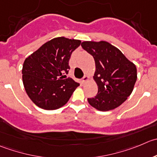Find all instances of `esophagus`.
<instances>
[{
    "mask_svg": "<svg viewBox=\"0 0 157 157\" xmlns=\"http://www.w3.org/2000/svg\"><path fill=\"white\" fill-rule=\"evenodd\" d=\"M88 80H89V76H88V75H85V76H84L83 78H82V84H85V82H88Z\"/></svg>",
    "mask_w": 157,
    "mask_h": 157,
    "instance_id": "esophagus-1",
    "label": "esophagus"
}]
</instances>
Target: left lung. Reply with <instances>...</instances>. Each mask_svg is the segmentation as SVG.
<instances>
[{
	"label": "left lung",
	"instance_id": "8db88e82",
	"mask_svg": "<svg viewBox=\"0 0 157 157\" xmlns=\"http://www.w3.org/2000/svg\"><path fill=\"white\" fill-rule=\"evenodd\" d=\"M81 46L95 63L93 78L98 85V94L88 98L89 105L101 111L119 107L133 91L137 78L136 66L108 42L84 41Z\"/></svg>",
	"mask_w": 157,
	"mask_h": 157
}]
</instances>
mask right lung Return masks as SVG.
<instances>
[{
  "label": "right lung",
  "mask_w": 157,
  "mask_h": 157,
  "mask_svg": "<svg viewBox=\"0 0 157 157\" xmlns=\"http://www.w3.org/2000/svg\"><path fill=\"white\" fill-rule=\"evenodd\" d=\"M81 40L56 37L40 46L26 58L23 65V83L33 102L45 110H56L66 105L79 84L63 79L69 69L71 55Z\"/></svg>",
  "instance_id": "add662e5"
}]
</instances>
